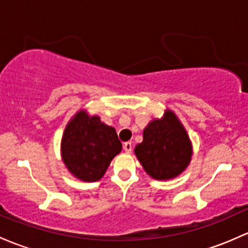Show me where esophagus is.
<instances>
[{"instance_id": "esophagus-1", "label": "esophagus", "mask_w": 248, "mask_h": 248, "mask_svg": "<svg viewBox=\"0 0 248 248\" xmlns=\"http://www.w3.org/2000/svg\"><path fill=\"white\" fill-rule=\"evenodd\" d=\"M124 150L126 151L127 153L131 152V151H132V142H131V141L124 142Z\"/></svg>"}]
</instances>
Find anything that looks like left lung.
I'll use <instances>...</instances> for the list:
<instances>
[{
	"label": "left lung",
	"instance_id": "1",
	"mask_svg": "<svg viewBox=\"0 0 248 248\" xmlns=\"http://www.w3.org/2000/svg\"><path fill=\"white\" fill-rule=\"evenodd\" d=\"M135 155L153 178L170 179L186 170L191 159V142L186 129L172 111L153 120L144 129V140Z\"/></svg>",
	"mask_w": 248,
	"mask_h": 248
}]
</instances>
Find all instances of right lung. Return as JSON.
Wrapping results in <instances>:
<instances>
[{
  "instance_id": "add662e5",
  "label": "right lung",
  "mask_w": 248,
  "mask_h": 248,
  "mask_svg": "<svg viewBox=\"0 0 248 248\" xmlns=\"http://www.w3.org/2000/svg\"><path fill=\"white\" fill-rule=\"evenodd\" d=\"M116 131L80 110L67 124L62 139V157L69 171L85 182L102 178L111 159L121 152Z\"/></svg>"
}]
</instances>
